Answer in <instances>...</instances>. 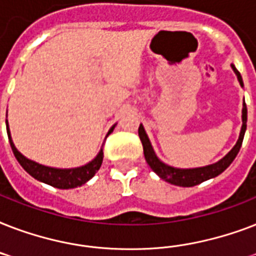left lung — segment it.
Masks as SVG:
<instances>
[{
	"label": "left lung",
	"mask_w": 256,
	"mask_h": 256,
	"mask_svg": "<svg viewBox=\"0 0 256 256\" xmlns=\"http://www.w3.org/2000/svg\"><path fill=\"white\" fill-rule=\"evenodd\" d=\"M232 70L236 74L238 77V81L240 84V86H243L242 77H240V73H239L236 68L234 65H231ZM242 130H240V136H239V140L236 142L232 150H231L228 154H227L223 160H220L219 162L214 164H210V166H206V168H174L171 166L164 164V162H160L158 158H156V152H152V144H150V140H148L146 132H144V128L142 124H140V128H138V136L140 138V142H142V146H144V158H146V162L152 168V170L156 172V175H160V178L168 180L171 184H175V186H182V187H192L196 186L199 183L204 182L207 179H211L216 176V175L222 174L223 171L226 170L228 166L231 164V162L235 160V156H238L239 150H240V146H242L243 136H244V132H246V122H247V108L246 104H243V110H242Z\"/></svg>",
	"instance_id": "1"
}]
</instances>
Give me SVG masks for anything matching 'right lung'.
<instances>
[{"instance_id":"1","label":"right lung","mask_w":256,"mask_h":256,"mask_svg":"<svg viewBox=\"0 0 256 256\" xmlns=\"http://www.w3.org/2000/svg\"><path fill=\"white\" fill-rule=\"evenodd\" d=\"M6 130H8V136H9V142L10 146H12V150H13L14 156L17 158V160L24 168V170L26 172H29L33 178L38 179V180H41L44 183H48L50 186L57 187V188L66 190V188H74V187L82 186L84 183H86L88 179L96 175V172L100 170V164H102V160H104V150H100L96 160H92L90 164H85V166H82V168H65V170L46 168V166H42V164H36L33 160L25 158L16 148V146L13 144V140L10 138L8 120H6Z\"/></svg>"}]
</instances>
